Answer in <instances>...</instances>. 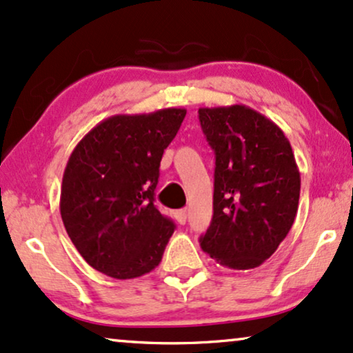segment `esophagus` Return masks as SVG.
<instances>
[{
  "instance_id": "obj_1",
  "label": "esophagus",
  "mask_w": 353,
  "mask_h": 353,
  "mask_svg": "<svg viewBox=\"0 0 353 353\" xmlns=\"http://www.w3.org/2000/svg\"><path fill=\"white\" fill-rule=\"evenodd\" d=\"M174 216H176V220H177V223H179V225H185V221H187V210L184 208V210H177L176 213H174Z\"/></svg>"
}]
</instances>
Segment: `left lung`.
<instances>
[{
    "label": "left lung",
    "instance_id": "1",
    "mask_svg": "<svg viewBox=\"0 0 353 353\" xmlns=\"http://www.w3.org/2000/svg\"><path fill=\"white\" fill-rule=\"evenodd\" d=\"M199 120L215 151L213 218L200 246L220 265L256 269L292 230L300 171L288 138L243 104L200 107Z\"/></svg>",
    "mask_w": 353,
    "mask_h": 353
}]
</instances>
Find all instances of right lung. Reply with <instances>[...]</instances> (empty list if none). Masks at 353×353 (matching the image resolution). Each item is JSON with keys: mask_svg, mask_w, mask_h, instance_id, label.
<instances>
[{"mask_svg": "<svg viewBox=\"0 0 353 353\" xmlns=\"http://www.w3.org/2000/svg\"><path fill=\"white\" fill-rule=\"evenodd\" d=\"M185 109L112 115L88 132L66 163L60 213L92 269L127 280L161 262L174 223L154 207L159 164Z\"/></svg>", "mask_w": 353, "mask_h": 353, "instance_id": "obj_1", "label": "right lung"}]
</instances>
